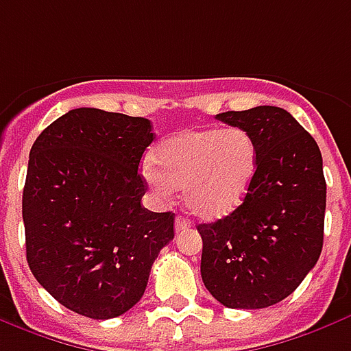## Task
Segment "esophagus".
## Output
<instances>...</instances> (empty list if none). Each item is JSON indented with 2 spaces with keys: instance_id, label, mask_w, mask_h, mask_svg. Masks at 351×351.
Masks as SVG:
<instances>
[{
  "instance_id": "34e87169",
  "label": "esophagus",
  "mask_w": 351,
  "mask_h": 351,
  "mask_svg": "<svg viewBox=\"0 0 351 351\" xmlns=\"http://www.w3.org/2000/svg\"><path fill=\"white\" fill-rule=\"evenodd\" d=\"M189 227H191V221H189V219H186L184 215H178V217L175 219V230H176V232L188 230Z\"/></svg>"
}]
</instances>
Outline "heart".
<instances>
[{
  "label": "heart",
  "mask_w": 351,
  "mask_h": 351,
  "mask_svg": "<svg viewBox=\"0 0 351 351\" xmlns=\"http://www.w3.org/2000/svg\"><path fill=\"white\" fill-rule=\"evenodd\" d=\"M143 175L160 195L182 188L186 208L219 219L240 206L255 182L258 149L247 130L201 128L169 137L154 150Z\"/></svg>",
  "instance_id": "heart-1"
}]
</instances>
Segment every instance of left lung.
Instances as JSON below:
<instances>
[{
	"mask_svg": "<svg viewBox=\"0 0 351 351\" xmlns=\"http://www.w3.org/2000/svg\"><path fill=\"white\" fill-rule=\"evenodd\" d=\"M247 130L258 149L255 182L240 206L201 223L204 287L228 308H264L300 287L324 245L326 178L318 145L282 108L215 115Z\"/></svg>",
	"mask_w": 351,
	"mask_h": 351,
	"instance_id": "left-lung-1",
	"label": "left lung"
}]
</instances>
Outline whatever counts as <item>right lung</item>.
<instances>
[{
    "label": "right lung",
    "mask_w": 351,
    "mask_h": 351,
    "mask_svg": "<svg viewBox=\"0 0 351 351\" xmlns=\"http://www.w3.org/2000/svg\"><path fill=\"white\" fill-rule=\"evenodd\" d=\"M152 141L149 119L77 108L31 147L22 197L27 264L61 305L93 320L134 307L175 238V214L141 206L147 184L137 167Z\"/></svg>",
    "instance_id": "add662e5"
}]
</instances>
